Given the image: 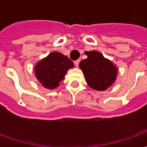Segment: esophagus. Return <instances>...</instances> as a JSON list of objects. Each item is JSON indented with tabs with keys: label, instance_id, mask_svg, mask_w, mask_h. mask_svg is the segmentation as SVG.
<instances>
[{
	"label": "esophagus",
	"instance_id": "obj_1",
	"mask_svg": "<svg viewBox=\"0 0 147 147\" xmlns=\"http://www.w3.org/2000/svg\"><path fill=\"white\" fill-rule=\"evenodd\" d=\"M74 64H75V65H76V67H78V66H79V64H80V60H77V61H75Z\"/></svg>",
	"mask_w": 147,
	"mask_h": 147
}]
</instances>
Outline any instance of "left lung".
<instances>
[{"label":"left lung","instance_id":"8db88e82","mask_svg":"<svg viewBox=\"0 0 147 147\" xmlns=\"http://www.w3.org/2000/svg\"><path fill=\"white\" fill-rule=\"evenodd\" d=\"M87 56L80 63L88 86L96 90H107L116 81L118 69L115 64L98 51L85 52Z\"/></svg>","mask_w":147,"mask_h":147}]
</instances>
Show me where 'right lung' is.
<instances>
[{
	"instance_id": "add662e5",
	"label": "right lung",
	"mask_w": 147,
	"mask_h": 147,
	"mask_svg": "<svg viewBox=\"0 0 147 147\" xmlns=\"http://www.w3.org/2000/svg\"><path fill=\"white\" fill-rule=\"evenodd\" d=\"M74 64L69 58L60 52H52L35 64L34 75L46 89L53 90L60 86L68 69Z\"/></svg>"
}]
</instances>
